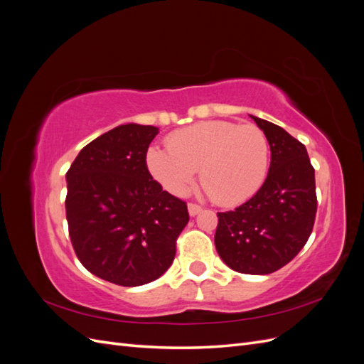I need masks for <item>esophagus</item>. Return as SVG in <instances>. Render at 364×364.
I'll return each mask as SVG.
<instances>
[{"mask_svg":"<svg viewBox=\"0 0 364 364\" xmlns=\"http://www.w3.org/2000/svg\"><path fill=\"white\" fill-rule=\"evenodd\" d=\"M188 213L191 217H196L199 213H202V206L196 205V203H188Z\"/></svg>","mask_w":364,"mask_h":364,"instance_id":"34e87169","label":"esophagus"}]
</instances>
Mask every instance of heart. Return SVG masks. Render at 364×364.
Segmentation results:
<instances>
[{
	"instance_id": "obj_1",
	"label": "heart",
	"mask_w": 364,
	"mask_h": 364,
	"mask_svg": "<svg viewBox=\"0 0 364 364\" xmlns=\"http://www.w3.org/2000/svg\"><path fill=\"white\" fill-rule=\"evenodd\" d=\"M167 147H150L146 165L151 178L174 196L188 193L199 169L209 199L225 206L247 200L266 181L269 141L253 124L202 121L174 132Z\"/></svg>"
}]
</instances>
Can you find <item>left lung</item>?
I'll return each instance as SVG.
<instances>
[{
    "instance_id": "8db88e82",
    "label": "left lung",
    "mask_w": 364,
    "mask_h": 364,
    "mask_svg": "<svg viewBox=\"0 0 364 364\" xmlns=\"http://www.w3.org/2000/svg\"><path fill=\"white\" fill-rule=\"evenodd\" d=\"M270 146L267 178L234 211L217 213L215 249L240 273L269 274L290 262L310 238L317 211L314 168L302 142L250 115Z\"/></svg>"
}]
</instances>
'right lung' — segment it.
I'll return each mask as SVG.
<instances>
[{"mask_svg":"<svg viewBox=\"0 0 364 364\" xmlns=\"http://www.w3.org/2000/svg\"><path fill=\"white\" fill-rule=\"evenodd\" d=\"M159 129L121 124L85 146L67 173V220L77 258L95 277L138 287L168 270L190 220L153 181L146 153Z\"/></svg>","mask_w":364,"mask_h":364,"instance_id":"1","label":"right lung"}]
</instances>
